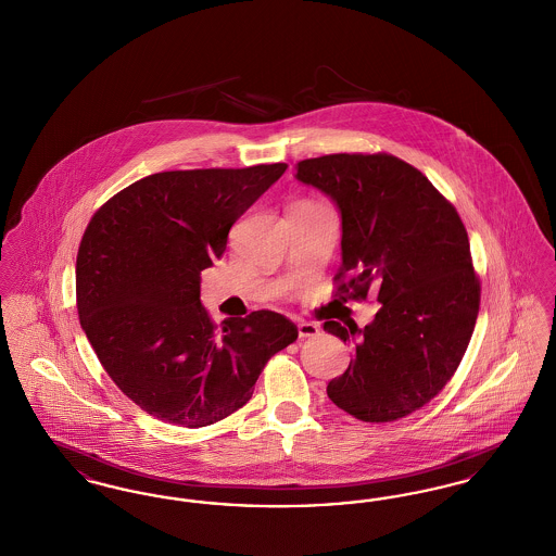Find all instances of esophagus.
<instances>
[{
  "mask_svg": "<svg viewBox=\"0 0 556 556\" xmlns=\"http://www.w3.org/2000/svg\"><path fill=\"white\" fill-rule=\"evenodd\" d=\"M318 331L320 329L315 323H298V336L300 338H317Z\"/></svg>",
  "mask_w": 556,
  "mask_h": 556,
  "instance_id": "1",
  "label": "esophagus"
}]
</instances>
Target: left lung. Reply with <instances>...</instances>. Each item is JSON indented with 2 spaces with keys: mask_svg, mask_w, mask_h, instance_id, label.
Instances as JSON below:
<instances>
[{
  "mask_svg": "<svg viewBox=\"0 0 556 556\" xmlns=\"http://www.w3.org/2000/svg\"><path fill=\"white\" fill-rule=\"evenodd\" d=\"M295 177L342 212L333 298L381 304L365 329H323L356 350L327 396L365 424L397 421L438 396L476 329L481 286L456 208L419 168L386 152L300 160Z\"/></svg>",
  "mask_w": 556,
  "mask_h": 556,
  "instance_id": "left-lung-1",
  "label": "left lung"
}]
</instances>
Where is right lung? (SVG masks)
Segmentation results:
<instances>
[{
	"label": "right lung",
	"instance_id": "add662e5",
	"mask_svg": "<svg viewBox=\"0 0 556 556\" xmlns=\"http://www.w3.org/2000/svg\"><path fill=\"white\" fill-rule=\"evenodd\" d=\"M288 164L164 170L91 216L77 254L80 327L110 379L164 424L206 427L241 408L270 356L298 340L273 311L212 320L200 273Z\"/></svg>",
	"mask_w": 556,
	"mask_h": 556
}]
</instances>
